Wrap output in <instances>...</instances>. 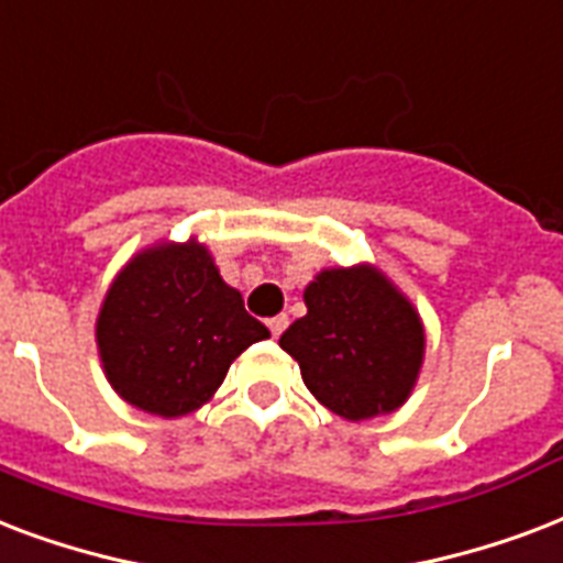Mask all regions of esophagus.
<instances>
[{"instance_id": "obj_1", "label": "esophagus", "mask_w": 563, "mask_h": 563, "mask_svg": "<svg viewBox=\"0 0 563 563\" xmlns=\"http://www.w3.org/2000/svg\"><path fill=\"white\" fill-rule=\"evenodd\" d=\"M267 325H269V331H273V338H278V334L287 329V317H285V313H278V317L267 320Z\"/></svg>"}]
</instances>
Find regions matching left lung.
<instances>
[{"label": "left lung", "mask_w": 563, "mask_h": 563, "mask_svg": "<svg viewBox=\"0 0 563 563\" xmlns=\"http://www.w3.org/2000/svg\"><path fill=\"white\" fill-rule=\"evenodd\" d=\"M305 308L278 346L299 364L317 402L352 422L408 402L426 358V329L382 269H320L305 287Z\"/></svg>", "instance_id": "8db88e82"}]
</instances>
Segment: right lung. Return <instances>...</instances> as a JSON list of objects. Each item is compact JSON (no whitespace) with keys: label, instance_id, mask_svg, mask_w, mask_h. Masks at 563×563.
Wrapping results in <instances>:
<instances>
[{"label":"right lung","instance_id":"add662e5","mask_svg":"<svg viewBox=\"0 0 563 563\" xmlns=\"http://www.w3.org/2000/svg\"><path fill=\"white\" fill-rule=\"evenodd\" d=\"M264 338L267 325L246 313L196 238L137 252L96 317V350L117 396L167 420L202 408L232 361Z\"/></svg>","mask_w":563,"mask_h":563}]
</instances>
